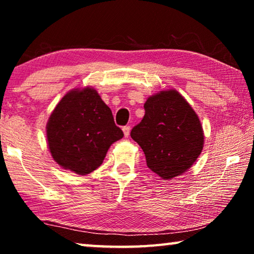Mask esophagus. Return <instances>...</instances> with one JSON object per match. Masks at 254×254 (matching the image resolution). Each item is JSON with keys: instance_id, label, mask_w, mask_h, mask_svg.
I'll use <instances>...</instances> for the list:
<instances>
[{"instance_id": "esophagus-1", "label": "esophagus", "mask_w": 254, "mask_h": 254, "mask_svg": "<svg viewBox=\"0 0 254 254\" xmlns=\"http://www.w3.org/2000/svg\"><path fill=\"white\" fill-rule=\"evenodd\" d=\"M122 130H123L124 135H126V136H128V134H130V131H131V127L127 126V127H123Z\"/></svg>"}]
</instances>
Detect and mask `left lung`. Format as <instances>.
I'll return each instance as SVG.
<instances>
[{"instance_id":"left-lung-1","label":"left lung","mask_w":254,"mask_h":254,"mask_svg":"<svg viewBox=\"0 0 254 254\" xmlns=\"http://www.w3.org/2000/svg\"><path fill=\"white\" fill-rule=\"evenodd\" d=\"M144 111L131 137L143 150L147 166L165 180L186 173L204 147L198 115L176 89L150 96Z\"/></svg>"}]
</instances>
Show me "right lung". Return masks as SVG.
Wrapping results in <instances>:
<instances>
[{"label":"right lung","mask_w":254,"mask_h":254,"mask_svg":"<svg viewBox=\"0 0 254 254\" xmlns=\"http://www.w3.org/2000/svg\"><path fill=\"white\" fill-rule=\"evenodd\" d=\"M122 137L111 109L92 87L68 92L47 123V141L54 160L81 176L98 168L111 144Z\"/></svg>","instance_id":"obj_1"}]
</instances>
